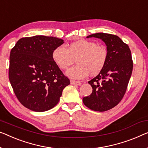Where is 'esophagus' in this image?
Instances as JSON below:
<instances>
[{
  "instance_id": "34e87169",
  "label": "esophagus",
  "mask_w": 148,
  "mask_h": 148,
  "mask_svg": "<svg viewBox=\"0 0 148 148\" xmlns=\"http://www.w3.org/2000/svg\"><path fill=\"white\" fill-rule=\"evenodd\" d=\"M70 83L74 85H76V86H80L82 84L81 82H78V81H74V80H70Z\"/></svg>"
}]
</instances>
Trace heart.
<instances>
[{
    "label": "heart",
    "mask_w": 148,
    "mask_h": 148,
    "mask_svg": "<svg viewBox=\"0 0 148 148\" xmlns=\"http://www.w3.org/2000/svg\"><path fill=\"white\" fill-rule=\"evenodd\" d=\"M108 50L94 42L78 40L70 43L67 48L62 46L53 50V60L62 70H66L76 59L78 65L70 68L66 75L74 80H81L89 74L95 76L102 71L108 60Z\"/></svg>",
    "instance_id": "obj_1"
}]
</instances>
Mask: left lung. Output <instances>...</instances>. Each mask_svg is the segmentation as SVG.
<instances>
[{"label":"left lung","instance_id":"1","mask_svg":"<svg viewBox=\"0 0 148 148\" xmlns=\"http://www.w3.org/2000/svg\"><path fill=\"white\" fill-rule=\"evenodd\" d=\"M98 38L107 46L108 60L102 71L88 82L92 88L90 96L84 97L86 106L96 112L113 108L122 100L130 79L133 61L127 45L118 36L96 33L87 38Z\"/></svg>","mask_w":148,"mask_h":148}]
</instances>
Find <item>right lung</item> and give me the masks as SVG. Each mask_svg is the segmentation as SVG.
I'll return each instance as SVG.
<instances>
[{
  "instance_id": "right-lung-1",
  "label": "right lung",
  "mask_w": 148,
  "mask_h": 148,
  "mask_svg": "<svg viewBox=\"0 0 148 148\" xmlns=\"http://www.w3.org/2000/svg\"><path fill=\"white\" fill-rule=\"evenodd\" d=\"M64 42L52 36L22 38L12 48L8 77L19 102L34 112L54 108L70 80L52 57L55 48Z\"/></svg>"
}]
</instances>
